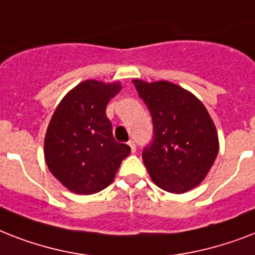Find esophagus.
<instances>
[{
    "mask_svg": "<svg viewBox=\"0 0 255 255\" xmlns=\"http://www.w3.org/2000/svg\"><path fill=\"white\" fill-rule=\"evenodd\" d=\"M128 145H129V148H131V152H132V153H135V152H136V145H135V143H133L132 140H129V141H128Z\"/></svg>",
    "mask_w": 255,
    "mask_h": 255,
    "instance_id": "1",
    "label": "esophagus"
}]
</instances>
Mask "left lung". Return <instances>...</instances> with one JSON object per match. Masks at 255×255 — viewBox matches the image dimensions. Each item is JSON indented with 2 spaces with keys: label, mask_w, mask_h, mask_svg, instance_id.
Listing matches in <instances>:
<instances>
[{
  "label": "left lung",
  "mask_w": 255,
  "mask_h": 255,
  "mask_svg": "<svg viewBox=\"0 0 255 255\" xmlns=\"http://www.w3.org/2000/svg\"><path fill=\"white\" fill-rule=\"evenodd\" d=\"M132 82L153 120V141L143 152L152 181L176 194L198 186L220 149L217 129L205 106L172 82Z\"/></svg>",
  "instance_id": "8db88e82"
}]
</instances>
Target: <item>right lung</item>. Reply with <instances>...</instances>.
I'll return each mask as SVG.
<instances>
[{
  "label": "right lung",
  "instance_id": "obj_1",
  "mask_svg": "<svg viewBox=\"0 0 255 255\" xmlns=\"http://www.w3.org/2000/svg\"><path fill=\"white\" fill-rule=\"evenodd\" d=\"M120 82L87 79L70 90L55 108L45 136V161L53 176L77 194L107 188L131 152L112 135L106 107Z\"/></svg>",
  "mask_w": 255,
  "mask_h": 255
}]
</instances>
